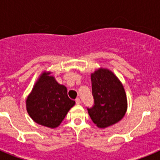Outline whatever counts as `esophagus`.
Segmentation results:
<instances>
[{
	"label": "esophagus",
	"instance_id": "34e87169",
	"mask_svg": "<svg viewBox=\"0 0 160 160\" xmlns=\"http://www.w3.org/2000/svg\"><path fill=\"white\" fill-rule=\"evenodd\" d=\"M75 102H76V104H77V105H79V104L81 103V101H80V99H79V98H76Z\"/></svg>",
	"mask_w": 160,
	"mask_h": 160
}]
</instances>
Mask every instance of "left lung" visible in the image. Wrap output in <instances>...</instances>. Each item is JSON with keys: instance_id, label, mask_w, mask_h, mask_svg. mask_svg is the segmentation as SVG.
Wrapping results in <instances>:
<instances>
[{"instance_id": "left-lung-1", "label": "left lung", "mask_w": 160, "mask_h": 160, "mask_svg": "<svg viewBox=\"0 0 160 160\" xmlns=\"http://www.w3.org/2000/svg\"><path fill=\"white\" fill-rule=\"evenodd\" d=\"M94 106L87 108L98 128H106L124 117L128 99L123 86L114 73L100 68L91 73Z\"/></svg>"}]
</instances>
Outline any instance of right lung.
<instances>
[{
  "label": "right lung",
  "mask_w": 160,
  "mask_h": 160,
  "mask_svg": "<svg viewBox=\"0 0 160 160\" xmlns=\"http://www.w3.org/2000/svg\"><path fill=\"white\" fill-rule=\"evenodd\" d=\"M50 72L42 73L26 99V110L33 121L47 128L58 127L75 102L67 89L58 83Z\"/></svg>",
  "instance_id": "obj_1"
}]
</instances>
